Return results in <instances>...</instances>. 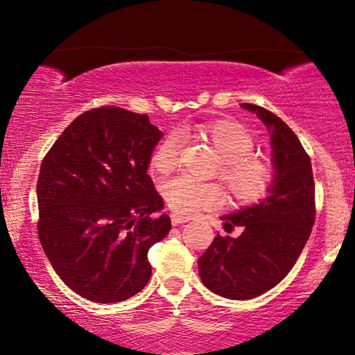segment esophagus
I'll return each instance as SVG.
<instances>
[{"label":"esophagus","instance_id":"obj_1","mask_svg":"<svg viewBox=\"0 0 355 355\" xmlns=\"http://www.w3.org/2000/svg\"><path fill=\"white\" fill-rule=\"evenodd\" d=\"M171 223L173 225H179V224H184V223H189V218L187 216H181V214H171Z\"/></svg>","mask_w":355,"mask_h":355}]
</instances>
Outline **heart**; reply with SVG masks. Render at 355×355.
Instances as JSON below:
<instances>
[{
	"instance_id": "b5f03b06",
	"label": "heart",
	"mask_w": 355,
	"mask_h": 355,
	"mask_svg": "<svg viewBox=\"0 0 355 355\" xmlns=\"http://www.w3.org/2000/svg\"><path fill=\"white\" fill-rule=\"evenodd\" d=\"M193 131L218 153L216 174L230 197L240 205H254L270 193L275 182V168L264 157L256 155V139L248 126L234 118H219L198 123ZM182 139L169 132L150 153V168L158 174H169L179 165ZM162 193L168 207L181 216H192L202 209H214L223 202V192L214 182H198L187 176L163 184Z\"/></svg>"
}]
</instances>
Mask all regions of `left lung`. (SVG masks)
<instances>
[{"label": "left lung", "mask_w": 355, "mask_h": 355, "mask_svg": "<svg viewBox=\"0 0 355 355\" xmlns=\"http://www.w3.org/2000/svg\"><path fill=\"white\" fill-rule=\"evenodd\" d=\"M254 112L272 131L275 182L259 205L223 216L224 227L237 239L216 235L200 256V279L207 288L229 300H251L285 279L300 258L315 220V184L311 158L285 121L254 104Z\"/></svg>", "instance_id": "left-lung-1"}]
</instances>
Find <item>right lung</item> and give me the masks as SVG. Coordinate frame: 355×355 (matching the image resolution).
Segmentation results:
<instances>
[{"instance_id":"add662e5","label":"right lung","mask_w":355,"mask_h":355,"mask_svg":"<svg viewBox=\"0 0 355 355\" xmlns=\"http://www.w3.org/2000/svg\"><path fill=\"white\" fill-rule=\"evenodd\" d=\"M162 131L147 115L99 107L76 116L41 162L38 237L64 284L112 304L150 280L147 253L171 230L147 174Z\"/></svg>"}]
</instances>
